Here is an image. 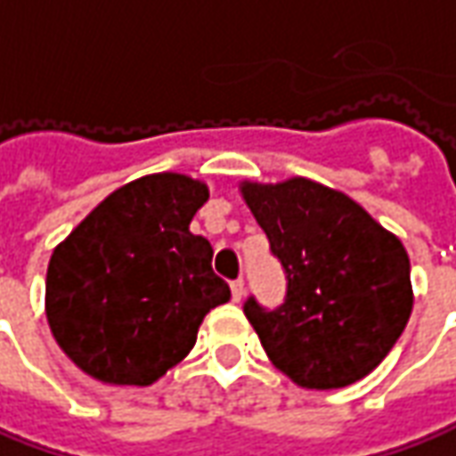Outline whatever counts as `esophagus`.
Masks as SVG:
<instances>
[{
	"label": "esophagus",
	"instance_id": "obj_1",
	"mask_svg": "<svg viewBox=\"0 0 456 456\" xmlns=\"http://www.w3.org/2000/svg\"><path fill=\"white\" fill-rule=\"evenodd\" d=\"M241 297H244V280H234L232 281V299H234V302H240Z\"/></svg>",
	"mask_w": 456,
	"mask_h": 456
}]
</instances>
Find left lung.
<instances>
[{"label":"left lung","instance_id":"8db88e82","mask_svg":"<svg viewBox=\"0 0 456 456\" xmlns=\"http://www.w3.org/2000/svg\"><path fill=\"white\" fill-rule=\"evenodd\" d=\"M241 194L287 280L274 309L254 294L244 302L267 357L306 389H337L370 374L411 314L402 241L346 194L302 176L244 184Z\"/></svg>","mask_w":456,"mask_h":456}]
</instances>
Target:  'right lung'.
I'll return each mask as SVG.
<instances>
[{
  "label": "right lung",
  "mask_w": 456,
  "mask_h": 456,
  "mask_svg": "<svg viewBox=\"0 0 456 456\" xmlns=\"http://www.w3.org/2000/svg\"><path fill=\"white\" fill-rule=\"evenodd\" d=\"M209 200L202 182L150 175L111 191L46 269L57 345L99 382H157L187 357L204 314L229 299L212 244L189 232Z\"/></svg>",
  "instance_id": "right-lung-1"
}]
</instances>
